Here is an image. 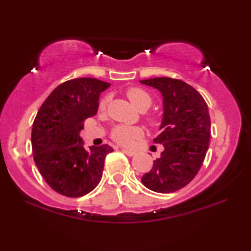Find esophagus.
<instances>
[{
    "label": "esophagus",
    "mask_w": 251,
    "mask_h": 251,
    "mask_svg": "<svg viewBox=\"0 0 251 251\" xmlns=\"http://www.w3.org/2000/svg\"><path fill=\"white\" fill-rule=\"evenodd\" d=\"M122 152L124 153V154H126L127 156H134L135 154H136V152H134V151H129V150H122Z\"/></svg>",
    "instance_id": "esophagus-1"
}]
</instances>
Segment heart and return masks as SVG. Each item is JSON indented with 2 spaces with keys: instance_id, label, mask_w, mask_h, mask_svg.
<instances>
[{
  "instance_id": "b5f03b06",
  "label": "heart",
  "mask_w": 251,
  "mask_h": 251,
  "mask_svg": "<svg viewBox=\"0 0 251 251\" xmlns=\"http://www.w3.org/2000/svg\"><path fill=\"white\" fill-rule=\"evenodd\" d=\"M127 98L129 99L130 102L134 104L137 109L143 110L148 109L152 103V98L146 90L139 87H131L126 92ZM109 97H104L100 100L99 102V110L103 111L108 104ZM148 122L151 125L157 124V119L155 117H149ZM145 134V131L141 127L138 126H125V125H119L115 126L111 131V138L112 140L115 141L117 145L123 147H129L132 145L136 139H139Z\"/></svg>"
}]
</instances>
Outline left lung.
<instances>
[{
	"label": "left lung",
	"mask_w": 251,
	"mask_h": 251,
	"mask_svg": "<svg viewBox=\"0 0 251 251\" xmlns=\"http://www.w3.org/2000/svg\"><path fill=\"white\" fill-rule=\"evenodd\" d=\"M162 93V132L153 141L163 145L141 182L157 193H172L194 179L209 147L210 116L201 95L181 79L155 77L140 81Z\"/></svg>",
	"instance_id": "8db88e82"
}]
</instances>
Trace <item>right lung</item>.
Instances as JSON below:
<instances>
[{"mask_svg": "<svg viewBox=\"0 0 251 251\" xmlns=\"http://www.w3.org/2000/svg\"><path fill=\"white\" fill-rule=\"evenodd\" d=\"M110 86L97 78L79 77L57 86L41 105L32 125L33 159L46 183L57 193L79 197L100 182L108 145L85 150L79 132L97 113L99 96Z\"/></svg>", "mask_w": 251, "mask_h": 251, "instance_id": "add662e5", "label": "right lung"}]
</instances>
